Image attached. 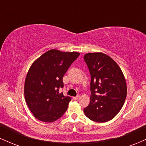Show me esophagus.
Listing matches in <instances>:
<instances>
[{
  "label": "esophagus",
  "instance_id": "esophagus-1",
  "mask_svg": "<svg viewBox=\"0 0 146 146\" xmlns=\"http://www.w3.org/2000/svg\"><path fill=\"white\" fill-rule=\"evenodd\" d=\"M80 98V96H79V95H77V96H75V97H73V99L74 100H78V99Z\"/></svg>",
  "mask_w": 146,
  "mask_h": 146
}]
</instances>
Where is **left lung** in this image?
Listing matches in <instances>:
<instances>
[{"mask_svg":"<svg viewBox=\"0 0 146 146\" xmlns=\"http://www.w3.org/2000/svg\"><path fill=\"white\" fill-rule=\"evenodd\" d=\"M90 74V104L84 109L88 119L99 123L111 120L123 107L127 95L125 80L121 68L103 53L84 56Z\"/></svg>","mask_w":146,"mask_h":146,"instance_id":"obj_1","label":"left lung"}]
</instances>
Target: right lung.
Here are the masks:
<instances>
[{
  "label": "right lung",
  "instance_id": "1",
  "mask_svg": "<svg viewBox=\"0 0 146 146\" xmlns=\"http://www.w3.org/2000/svg\"><path fill=\"white\" fill-rule=\"evenodd\" d=\"M80 53L51 49L35 60L25 82V98L33 116L51 123L67 110L70 97L59 93L63 88L62 78Z\"/></svg>",
  "mask_w": 146,
  "mask_h": 146
}]
</instances>
